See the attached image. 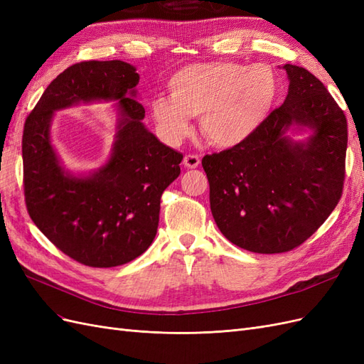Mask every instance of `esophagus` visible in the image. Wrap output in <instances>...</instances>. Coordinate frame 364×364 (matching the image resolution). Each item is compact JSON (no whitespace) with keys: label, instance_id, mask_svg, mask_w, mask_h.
Listing matches in <instances>:
<instances>
[{"label":"esophagus","instance_id":"1","mask_svg":"<svg viewBox=\"0 0 364 364\" xmlns=\"http://www.w3.org/2000/svg\"><path fill=\"white\" fill-rule=\"evenodd\" d=\"M200 164V156L199 155H186L183 158V165L186 168H197Z\"/></svg>","mask_w":364,"mask_h":364}]
</instances>
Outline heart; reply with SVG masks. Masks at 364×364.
<instances>
[{
	"instance_id": "obj_1",
	"label": "heart",
	"mask_w": 364,
	"mask_h": 364,
	"mask_svg": "<svg viewBox=\"0 0 364 364\" xmlns=\"http://www.w3.org/2000/svg\"><path fill=\"white\" fill-rule=\"evenodd\" d=\"M168 91L150 103L165 139L179 144L191 132V117H200L202 134L211 144L234 147L266 121L278 100L279 79L264 63H193L170 77Z\"/></svg>"
}]
</instances>
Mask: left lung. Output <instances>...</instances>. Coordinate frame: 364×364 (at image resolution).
Here are the masks:
<instances>
[{
	"mask_svg": "<svg viewBox=\"0 0 364 364\" xmlns=\"http://www.w3.org/2000/svg\"><path fill=\"white\" fill-rule=\"evenodd\" d=\"M282 70L290 85L281 107L245 142L202 159L220 232L257 253L302 245L334 211L343 190V111L311 73L290 63Z\"/></svg>",
	"mask_w": 364,
	"mask_h": 364,
	"instance_id": "obj_1",
	"label": "left lung"
}]
</instances>
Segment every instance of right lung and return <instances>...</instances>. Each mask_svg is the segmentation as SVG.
<instances>
[{
	"mask_svg": "<svg viewBox=\"0 0 364 364\" xmlns=\"http://www.w3.org/2000/svg\"><path fill=\"white\" fill-rule=\"evenodd\" d=\"M139 74L123 60L80 62L65 70L27 117L23 135L28 214L65 255L91 267H115L144 253L156 237L161 196L181 174L182 153L144 126ZM116 136L98 169L73 172L52 144L53 112L110 102Z\"/></svg>",
	"mask_w": 364,
	"mask_h": 364,
	"instance_id": "add662e5",
	"label": "right lung"
}]
</instances>
